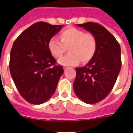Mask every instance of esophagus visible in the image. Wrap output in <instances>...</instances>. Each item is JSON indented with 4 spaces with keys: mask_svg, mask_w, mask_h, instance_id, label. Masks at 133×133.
Instances as JSON below:
<instances>
[{
    "mask_svg": "<svg viewBox=\"0 0 133 133\" xmlns=\"http://www.w3.org/2000/svg\"><path fill=\"white\" fill-rule=\"evenodd\" d=\"M63 69H64V70H68V67H64V68H63Z\"/></svg>",
    "mask_w": 133,
    "mask_h": 133,
    "instance_id": "1",
    "label": "esophagus"
}]
</instances>
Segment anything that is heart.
Wrapping results in <instances>:
<instances>
[{
	"label": "heart",
	"mask_w": 133,
	"mask_h": 133,
	"mask_svg": "<svg viewBox=\"0 0 133 133\" xmlns=\"http://www.w3.org/2000/svg\"><path fill=\"white\" fill-rule=\"evenodd\" d=\"M60 39L53 36L48 41V49L52 56L60 58L68 48V54L58 60L65 66L76 65L82 60L87 63L94 57L97 50L96 38L90 33H84L83 30L69 28L63 30Z\"/></svg>",
	"instance_id": "b5f03b06"
}]
</instances>
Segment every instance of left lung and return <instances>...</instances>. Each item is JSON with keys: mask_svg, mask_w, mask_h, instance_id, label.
<instances>
[{"mask_svg": "<svg viewBox=\"0 0 133 133\" xmlns=\"http://www.w3.org/2000/svg\"><path fill=\"white\" fill-rule=\"evenodd\" d=\"M77 25L95 36L97 47L94 57L85 66L75 68L73 88L81 101L93 104L105 99L113 88L122 67L121 48L103 26L92 22Z\"/></svg>", "mask_w": 133, "mask_h": 133, "instance_id": "left-lung-1", "label": "left lung"}]
</instances>
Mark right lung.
I'll use <instances>...</instances> for the list:
<instances>
[{
  "mask_svg": "<svg viewBox=\"0 0 133 133\" xmlns=\"http://www.w3.org/2000/svg\"><path fill=\"white\" fill-rule=\"evenodd\" d=\"M63 25H53L40 21L23 32L14 42L10 52L9 70L17 90L26 101L42 104L56 90L61 65L48 49V41Z\"/></svg>",
  "mask_w": 133,
  "mask_h": 133,
  "instance_id": "1",
  "label": "right lung"
}]
</instances>
